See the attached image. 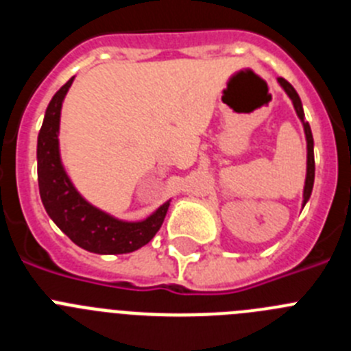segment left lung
Masks as SVG:
<instances>
[{
    "instance_id": "left-lung-1",
    "label": "left lung",
    "mask_w": 351,
    "mask_h": 351,
    "mask_svg": "<svg viewBox=\"0 0 351 351\" xmlns=\"http://www.w3.org/2000/svg\"><path fill=\"white\" fill-rule=\"evenodd\" d=\"M278 82L283 86V89L287 91V95L290 96L291 101H293V107H295L297 116L300 117V121H302V125H304V132H306V141H308V173H306V186H304V206H306V202H308L309 197H311L313 182H315V154H313L311 128H309V123L306 121V117H304L302 104H300V98H299V95H297L295 89H293V86H291L288 80H285L283 77H280V79H278Z\"/></svg>"
}]
</instances>
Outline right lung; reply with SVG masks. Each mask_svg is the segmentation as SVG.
Returning <instances> with one entry per match:
<instances>
[{
    "label": "right lung",
    "instance_id": "obj_1",
    "mask_svg": "<svg viewBox=\"0 0 351 351\" xmlns=\"http://www.w3.org/2000/svg\"><path fill=\"white\" fill-rule=\"evenodd\" d=\"M73 79L68 80L52 96L38 133V188L42 204L52 221L84 250L100 255L132 253L145 246L160 230L170 204H163L147 219L126 223L101 213L77 193L60 160V116L61 104Z\"/></svg>",
    "mask_w": 351,
    "mask_h": 351
}]
</instances>
